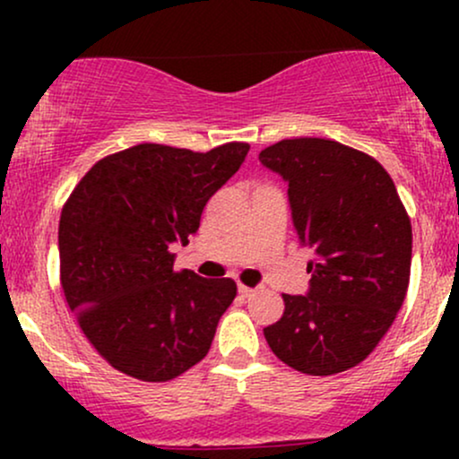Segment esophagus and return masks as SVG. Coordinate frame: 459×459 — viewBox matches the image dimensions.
Masks as SVG:
<instances>
[{
    "label": "esophagus",
    "mask_w": 459,
    "mask_h": 459,
    "mask_svg": "<svg viewBox=\"0 0 459 459\" xmlns=\"http://www.w3.org/2000/svg\"><path fill=\"white\" fill-rule=\"evenodd\" d=\"M239 293H241V298H252L256 293V289L246 287V284H239Z\"/></svg>",
    "instance_id": "1"
}]
</instances>
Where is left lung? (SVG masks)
<instances>
[{
	"label": "left lung",
	"mask_w": 459,
	"mask_h": 459,
	"mask_svg": "<svg viewBox=\"0 0 459 459\" xmlns=\"http://www.w3.org/2000/svg\"><path fill=\"white\" fill-rule=\"evenodd\" d=\"M259 160L289 183L298 239L313 250L308 293H282V317L263 334L296 371H347L376 350L408 293V212L382 163L341 142L281 140Z\"/></svg>",
	"instance_id": "left-lung-1"
}]
</instances>
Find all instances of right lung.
Listing matches in <instances>:
<instances>
[{
    "instance_id": "obj_1",
    "label": "right lung",
    "mask_w": 459,
    "mask_h": 459,
    "mask_svg": "<svg viewBox=\"0 0 459 459\" xmlns=\"http://www.w3.org/2000/svg\"><path fill=\"white\" fill-rule=\"evenodd\" d=\"M247 151L246 142L207 152L144 142L99 160L62 207L66 304L99 356L125 376L168 382L207 356L237 284L175 272L170 246L196 233L207 200Z\"/></svg>"
}]
</instances>
